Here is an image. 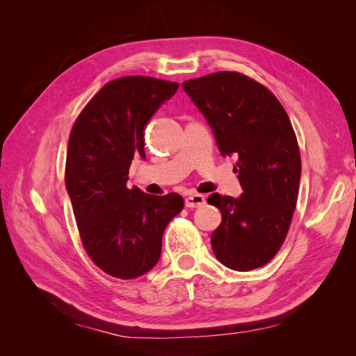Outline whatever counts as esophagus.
Returning a JSON list of instances; mask_svg holds the SVG:
<instances>
[{
    "instance_id": "1",
    "label": "esophagus",
    "mask_w": 356,
    "mask_h": 356,
    "mask_svg": "<svg viewBox=\"0 0 356 356\" xmlns=\"http://www.w3.org/2000/svg\"><path fill=\"white\" fill-rule=\"evenodd\" d=\"M207 203V197L203 195H190L186 197V207L187 208H199L202 204Z\"/></svg>"
}]
</instances>
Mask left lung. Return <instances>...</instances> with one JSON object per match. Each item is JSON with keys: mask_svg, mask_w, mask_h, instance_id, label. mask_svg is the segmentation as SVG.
I'll return each instance as SVG.
<instances>
[{"mask_svg": "<svg viewBox=\"0 0 356 356\" xmlns=\"http://www.w3.org/2000/svg\"><path fill=\"white\" fill-rule=\"evenodd\" d=\"M207 118L222 157L238 159L239 197L209 196L222 221L211 236L215 257L232 270L267 264L282 246L297 204L301 160L289 117L263 84L239 72L182 83Z\"/></svg>", "mask_w": 356, "mask_h": 356, "instance_id": "8db88e82", "label": "left lung"}]
</instances>
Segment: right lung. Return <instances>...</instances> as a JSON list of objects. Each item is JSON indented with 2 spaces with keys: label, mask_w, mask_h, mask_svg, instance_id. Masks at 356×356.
<instances>
[{
  "label": "right lung",
  "mask_w": 356,
  "mask_h": 356,
  "mask_svg": "<svg viewBox=\"0 0 356 356\" xmlns=\"http://www.w3.org/2000/svg\"><path fill=\"white\" fill-rule=\"evenodd\" d=\"M178 88L141 75L117 79L93 96L72 126L67 191L84 250L114 277L134 279L152 270L166 225L184 208L177 193L153 196L126 186L134 157L145 159L149 118Z\"/></svg>",
  "instance_id": "obj_1"
}]
</instances>
